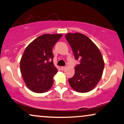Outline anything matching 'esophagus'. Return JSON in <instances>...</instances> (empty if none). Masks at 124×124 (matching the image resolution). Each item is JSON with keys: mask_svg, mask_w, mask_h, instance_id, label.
Listing matches in <instances>:
<instances>
[{"mask_svg": "<svg viewBox=\"0 0 124 124\" xmlns=\"http://www.w3.org/2000/svg\"><path fill=\"white\" fill-rule=\"evenodd\" d=\"M66 68V66H62V67H61V69H62V70H65Z\"/></svg>", "mask_w": 124, "mask_h": 124, "instance_id": "34e87169", "label": "esophagus"}]
</instances>
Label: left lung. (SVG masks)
Segmentation results:
<instances>
[{
	"label": "left lung",
	"mask_w": 124,
	"mask_h": 124,
	"mask_svg": "<svg viewBox=\"0 0 124 124\" xmlns=\"http://www.w3.org/2000/svg\"><path fill=\"white\" fill-rule=\"evenodd\" d=\"M65 38L80 63L75 66L74 76L69 78L70 85L77 92L91 91L101 80L105 63L101 52L90 39L80 33L66 34Z\"/></svg>",
	"instance_id": "1"
}]
</instances>
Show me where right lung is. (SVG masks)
Returning <instances> with one entry per match:
<instances>
[{
    "mask_svg": "<svg viewBox=\"0 0 124 124\" xmlns=\"http://www.w3.org/2000/svg\"><path fill=\"white\" fill-rule=\"evenodd\" d=\"M62 34H44L27 46L20 62L21 73L25 84L36 93H44L53 86L58 72L53 63V48Z\"/></svg>",
    "mask_w": 124,
    "mask_h": 124,
    "instance_id": "1",
    "label": "right lung"
}]
</instances>
